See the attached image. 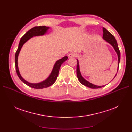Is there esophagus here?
Instances as JSON below:
<instances>
[{
  "label": "esophagus",
  "mask_w": 132,
  "mask_h": 132,
  "mask_svg": "<svg viewBox=\"0 0 132 132\" xmlns=\"http://www.w3.org/2000/svg\"><path fill=\"white\" fill-rule=\"evenodd\" d=\"M76 56V53L74 52H71L68 54V57L69 58H73Z\"/></svg>",
  "instance_id": "1"
}]
</instances>
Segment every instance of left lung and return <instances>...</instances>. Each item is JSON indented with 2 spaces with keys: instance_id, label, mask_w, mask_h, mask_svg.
I'll use <instances>...</instances> for the list:
<instances>
[{
  "instance_id": "obj_1",
  "label": "left lung",
  "mask_w": 132,
  "mask_h": 132,
  "mask_svg": "<svg viewBox=\"0 0 132 132\" xmlns=\"http://www.w3.org/2000/svg\"><path fill=\"white\" fill-rule=\"evenodd\" d=\"M103 37H102L103 39H104L105 41H106L107 42L110 43V45L113 47V48L114 49L115 51L116 52V53L118 55V69H117V71H118L119 64V62H120L121 54H120V51H119V50L118 48V46L117 45V42L116 41V39L115 37H114V36L113 35H112L110 32L108 31L105 27L103 28ZM77 74L78 79L79 80V81H80V82L82 84L84 85L90 87V88L98 89V88H101V87H102L105 86V85H103V86L95 85H94L93 84H92L89 81H86V80L82 77V75L80 73V68H79V61L78 59H77ZM116 76V75H115V77ZM115 77H114V78H115Z\"/></svg>"
}]
</instances>
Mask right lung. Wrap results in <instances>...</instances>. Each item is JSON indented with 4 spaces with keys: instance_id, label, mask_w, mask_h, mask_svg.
Returning <instances> with one entry per match:
<instances>
[{
    "instance_id": "1",
    "label": "right lung",
    "mask_w": 132,
    "mask_h": 132,
    "mask_svg": "<svg viewBox=\"0 0 132 132\" xmlns=\"http://www.w3.org/2000/svg\"><path fill=\"white\" fill-rule=\"evenodd\" d=\"M49 29H50L49 27H46L45 26H35L33 28H32L31 29H30L29 31H28L27 32L21 37L19 44L18 48L16 51V52L15 53V67H16V73L18 75L19 78L23 82H24L25 84L34 89H43V88H45V87H49L52 85H53L55 82V80H56V79L58 77L60 67H61L62 64L68 59V57L67 56H65L64 57L62 58V59H59L58 61H57L56 62H55V64L53 67V70L52 71V72L50 75L49 76V77L47 79H46L45 80H44L43 81H42L41 82L30 83V82H27L21 77L20 74L19 68H18V55L20 53V51L22 46L23 45V44L34 36H36L43 35L44 34L47 32L48 30Z\"/></svg>"
}]
</instances>
